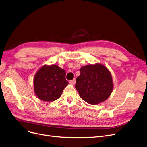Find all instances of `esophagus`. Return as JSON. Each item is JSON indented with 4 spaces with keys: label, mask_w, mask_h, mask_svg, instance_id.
Wrapping results in <instances>:
<instances>
[{
    "label": "esophagus",
    "mask_w": 147,
    "mask_h": 147,
    "mask_svg": "<svg viewBox=\"0 0 147 147\" xmlns=\"http://www.w3.org/2000/svg\"><path fill=\"white\" fill-rule=\"evenodd\" d=\"M69 84H71V85H75V84H76V79H74L73 80H70V81H69Z\"/></svg>",
    "instance_id": "obj_1"
}]
</instances>
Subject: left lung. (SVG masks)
I'll use <instances>...</instances> for the list:
<instances>
[{"label": "left lung", "instance_id": "left-lung-1", "mask_svg": "<svg viewBox=\"0 0 147 147\" xmlns=\"http://www.w3.org/2000/svg\"><path fill=\"white\" fill-rule=\"evenodd\" d=\"M80 72L75 88L83 100L89 104L97 105L109 97L113 88V80L104 65H87L82 67Z\"/></svg>", "mask_w": 147, "mask_h": 147}]
</instances>
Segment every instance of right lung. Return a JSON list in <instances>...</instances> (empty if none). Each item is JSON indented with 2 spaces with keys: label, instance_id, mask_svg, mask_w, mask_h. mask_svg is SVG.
<instances>
[{
  "label": "right lung",
  "instance_id": "obj_1",
  "mask_svg": "<svg viewBox=\"0 0 147 147\" xmlns=\"http://www.w3.org/2000/svg\"><path fill=\"white\" fill-rule=\"evenodd\" d=\"M68 84L65 70L54 64L43 65L38 70L34 78L36 96L47 102L58 99Z\"/></svg>",
  "mask_w": 147,
  "mask_h": 147
}]
</instances>
